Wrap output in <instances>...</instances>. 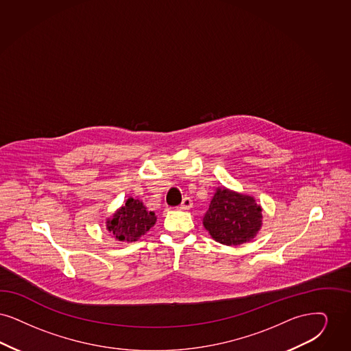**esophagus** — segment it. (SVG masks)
<instances>
[{
	"mask_svg": "<svg viewBox=\"0 0 351 351\" xmlns=\"http://www.w3.org/2000/svg\"><path fill=\"white\" fill-rule=\"evenodd\" d=\"M191 206H193V200L189 198V197H184L182 200V203L178 206V210H183V211H186V210H190L191 208Z\"/></svg>",
	"mask_w": 351,
	"mask_h": 351,
	"instance_id": "1",
	"label": "esophagus"
}]
</instances>
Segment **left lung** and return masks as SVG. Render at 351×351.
Listing matches in <instances>:
<instances>
[{"label": "left lung", "mask_w": 351, "mask_h": 351, "mask_svg": "<svg viewBox=\"0 0 351 351\" xmlns=\"http://www.w3.org/2000/svg\"><path fill=\"white\" fill-rule=\"evenodd\" d=\"M203 226L215 241L241 245L253 240L262 227V208L256 199L226 187L216 189Z\"/></svg>", "instance_id": "obj_1"}]
</instances>
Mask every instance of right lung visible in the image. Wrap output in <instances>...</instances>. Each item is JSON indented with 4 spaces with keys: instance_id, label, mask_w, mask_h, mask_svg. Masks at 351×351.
I'll return each instance as SVG.
<instances>
[{
    "instance_id": "obj_1",
    "label": "right lung",
    "mask_w": 351,
    "mask_h": 351,
    "mask_svg": "<svg viewBox=\"0 0 351 351\" xmlns=\"http://www.w3.org/2000/svg\"><path fill=\"white\" fill-rule=\"evenodd\" d=\"M156 220V214L149 211L141 200L128 198L125 204L107 220L106 229L115 240L134 243L152 228Z\"/></svg>"
}]
</instances>
